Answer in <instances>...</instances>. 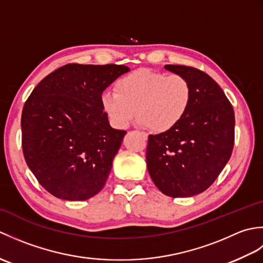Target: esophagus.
<instances>
[{"instance_id":"34e87169","label":"esophagus","mask_w":263,"mask_h":263,"mask_svg":"<svg viewBox=\"0 0 263 263\" xmlns=\"http://www.w3.org/2000/svg\"><path fill=\"white\" fill-rule=\"evenodd\" d=\"M141 135L143 136V138H144V139H147V138H148V136H147V133H144V132H141Z\"/></svg>"}]
</instances>
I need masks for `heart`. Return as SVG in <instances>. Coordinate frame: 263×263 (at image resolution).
Masks as SVG:
<instances>
[{
  "label": "heart",
  "instance_id": "obj_1",
  "mask_svg": "<svg viewBox=\"0 0 263 263\" xmlns=\"http://www.w3.org/2000/svg\"><path fill=\"white\" fill-rule=\"evenodd\" d=\"M116 91L102 95L103 108L115 125L125 127L133 117L156 132L176 127L192 103L190 81L181 74L150 69L133 71L116 82Z\"/></svg>",
  "mask_w": 263,
  "mask_h": 263
}]
</instances>
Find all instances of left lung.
<instances>
[{
  "label": "left lung",
  "instance_id": "left-lung-1",
  "mask_svg": "<svg viewBox=\"0 0 263 263\" xmlns=\"http://www.w3.org/2000/svg\"><path fill=\"white\" fill-rule=\"evenodd\" d=\"M185 77L193 98L176 127L149 136L147 167L155 185L172 198L205 191L230 160L235 140V115L218 83L193 66L165 65Z\"/></svg>",
  "mask_w": 263,
  "mask_h": 263
}]
</instances>
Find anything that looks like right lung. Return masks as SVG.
Returning a JSON list of instances; mask_svg holds the SVG:
<instances>
[{"mask_svg":"<svg viewBox=\"0 0 263 263\" xmlns=\"http://www.w3.org/2000/svg\"><path fill=\"white\" fill-rule=\"evenodd\" d=\"M128 70L116 64H65L44 78L26 100L24 157L54 197L87 200L104 187L126 132L110 127L102 93Z\"/></svg>","mask_w":263,"mask_h":263,"instance_id":"right-lung-1","label":"right lung"}]
</instances>
